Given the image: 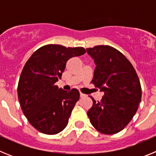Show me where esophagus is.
Returning a JSON list of instances; mask_svg holds the SVG:
<instances>
[{
	"label": "esophagus",
	"mask_w": 156,
	"mask_h": 156,
	"mask_svg": "<svg viewBox=\"0 0 156 156\" xmlns=\"http://www.w3.org/2000/svg\"><path fill=\"white\" fill-rule=\"evenodd\" d=\"M80 98H83V97H85V96H86V95H85L84 94L80 93Z\"/></svg>",
	"instance_id": "34e87169"
}]
</instances>
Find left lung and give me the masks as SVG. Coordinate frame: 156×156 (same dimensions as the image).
Here are the masks:
<instances>
[{"label":"left lung","mask_w":156,"mask_h":156,"mask_svg":"<svg viewBox=\"0 0 156 156\" xmlns=\"http://www.w3.org/2000/svg\"><path fill=\"white\" fill-rule=\"evenodd\" d=\"M96 68L91 83L104 92L101 101L92 98L87 115L92 126L101 133L121 131L135 115L141 100L139 78L129 61L108 45L87 48Z\"/></svg>","instance_id":"obj_1"}]
</instances>
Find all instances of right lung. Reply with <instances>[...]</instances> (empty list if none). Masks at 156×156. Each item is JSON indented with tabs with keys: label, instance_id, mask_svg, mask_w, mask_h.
I'll list each match as a JSON object with an SVG mask.
<instances>
[{
	"label": "right lung",
	"instance_id": "add662e5",
	"mask_svg": "<svg viewBox=\"0 0 156 156\" xmlns=\"http://www.w3.org/2000/svg\"><path fill=\"white\" fill-rule=\"evenodd\" d=\"M85 52L83 48L48 44L36 51L25 64L18 98L25 116L41 133L56 134L68 124L80 93L76 89L67 92L55 83L61 79L69 59Z\"/></svg>",
	"mask_w": 156,
	"mask_h": 156
}]
</instances>
